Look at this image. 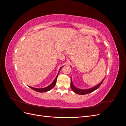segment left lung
<instances>
[{
    "mask_svg": "<svg viewBox=\"0 0 126 126\" xmlns=\"http://www.w3.org/2000/svg\"><path fill=\"white\" fill-rule=\"evenodd\" d=\"M104 79H103V80L100 83H99L98 85H97V86H94L93 88H91L90 89H78L77 88H76V87H75L73 85V83L72 82V80H71V83H70V86H71V88L72 90V91H74V93L79 94H89L91 92H93L94 90H96V89H97L100 86V85H101V83H102V82L104 81Z\"/></svg>",
    "mask_w": 126,
    "mask_h": 126,
    "instance_id": "1",
    "label": "left lung"
}]
</instances>
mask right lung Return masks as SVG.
<instances>
[{"instance_id": "obj_1", "label": "right lung", "mask_w": 126, "mask_h": 126, "mask_svg": "<svg viewBox=\"0 0 126 126\" xmlns=\"http://www.w3.org/2000/svg\"><path fill=\"white\" fill-rule=\"evenodd\" d=\"M63 67H61L60 68V69L59 70V72L58 73V75H57L56 77L55 78V79L54 80V81H53V82L51 83V84L50 85H49L48 86H47V87H45V88H33V87H30V86H29V87H30V88H32V89L35 90L36 91H37V92H39V93H45V92H47V91H49L50 90H51V89H52L53 88H54L56 85V81H57V77H58V75L59 74V71L60 70L62 69V68H63Z\"/></svg>"}]
</instances>
